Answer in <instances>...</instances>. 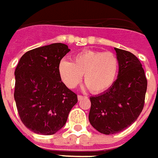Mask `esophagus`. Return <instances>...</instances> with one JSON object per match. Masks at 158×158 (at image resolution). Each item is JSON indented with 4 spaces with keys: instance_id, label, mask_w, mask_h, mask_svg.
<instances>
[{
    "instance_id": "esophagus-1",
    "label": "esophagus",
    "mask_w": 158,
    "mask_h": 158,
    "mask_svg": "<svg viewBox=\"0 0 158 158\" xmlns=\"http://www.w3.org/2000/svg\"><path fill=\"white\" fill-rule=\"evenodd\" d=\"M84 98H85V97H84V96H82V95H78V96H77V99H78V100L83 99Z\"/></svg>"
}]
</instances>
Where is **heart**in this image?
<instances>
[{"label": "heart", "mask_w": 158, "mask_h": 158, "mask_svg": "<svg viewBox=\"0 0 158 158\" xmlns=\"http://www.w3.org/2000/svg\"><path fill=\"white\" fill-rule=\"evenodd\" d=\"M58 70L60 79L69 88H76L83 75L89 90L99 94L114 84L119 71V60L111 52L86 50L74 56L72 63L62 59Z\"/></svg>", "instance_id": "obj_1"}]
</instances>
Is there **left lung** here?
I'll return each mask as SVG.
<instances>
[{"label":"left lung","instance_id":"obj_1","mask_svg":"<svg viewBox=\"0 0 158 158\" xmlns=\"http://www.w3.org/2000/svg\"><path fill=\"white\" fill-rule=\"evenodd\" d=\"M119 71L114 84L102 94L90 97L88 119L104 135H114L137 120L144 105L147 80L142 64L132 52L114 48Z\"/></svg>","mask_w":158,"mask_h":158}]
</instances>
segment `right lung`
<instances>
[{"mask_svg":"<svg viewBox=\"0 0 158 158\" xmlns=\"http://www.w3.org/2000/svg\"><path fill=\"white\" fill-rule=\"evenodd\" d=\"M70 49L63 43H52L25 52L14 72V99L24 126L35 134L51 135L66 123L77 103L59 75V64Z\"/></svg>","mask_w":158,"mask_h":158,"instance_id":"add662e5","label":"right lung"}]
</instances>
